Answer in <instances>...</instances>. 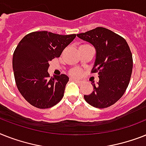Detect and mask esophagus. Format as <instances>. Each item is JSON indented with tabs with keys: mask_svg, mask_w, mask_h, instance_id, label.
Segmentation results:
<instances>
[{
	"mask_svg": "<svg viewBox=\"0 0 146 146\" xmlns=\"http://www.w3.org/2000/svg\"><path fill=\"white\" fill-rule=\"evenodd\" d=\"M70 80H72V81L76 82H77V83H78V84H81L82 83V82L80 81V80H78V79H72V78H71Z\"/></svg>",
	"mask_w": 146,
	"mask_h": 146,
	"instance_id": "34e87169",
	"label": "esophagus"
}]
</instances>
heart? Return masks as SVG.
I'll list each match as a JSON object with an SVG mask.
<instances>
[{
    "label": "heart",
    "instance_id": "heart-1",
    "mask_svg": "<svg viewBox=\"0 0 146 146\" xmlns=\"http://www.w3.org/2000/svg\"><path fill=\"white\" fill-rule=\"evenodd\" d=\"M88 46V45L85 44V45H82V46ZM81 46H80V47H81ZM81 73H82L81 70L79 69V68H74V69H72L70 71V75L73 77L79 76L81 75Z\"/></svg>",
    "mask_w": 146,
    "mask_h": 146
}]
</instances>
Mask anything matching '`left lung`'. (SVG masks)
Returning <instances> with one entry per match:
<instances>
[{"label": "left lung", "instance_id": "1", "mask_svg": "<svg viewBox=\"0 0 146 146\" xmlns=\"http://www.w3.org/2000/svg\"><path fill=\"white\" fill-rule=\"evenodd\" d=\"M96 49L92 73H98L99 82L94 91L84 95L85 101L94 107L103 109L118 101L128 86L133 69V58L126 40L107 28L98 27L77 34Z\"/></svg>", "mask_w": 146, "mask_h": 146}]
</instances>
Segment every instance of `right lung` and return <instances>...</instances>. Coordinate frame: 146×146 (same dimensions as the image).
Returning <instances> with one entry per match:
<instances>
[{
  "mask_svg": "<svg viewBox=\"0 0 146 146\" xmlns=\"http://www.w3.org/2000/svg\"><path fill=\"white\" fill-rule=\"evenodd\" d=\"M76 36L42 31L27 34L19 42L13 57L14 77L19 92L32 106L52 107L64 97L69 77L61 74L50 78L48 62L59 58Z\"/></svg>",
  "mask_w": 146,
  "mask_h": 146,
  "instance_id": "add662e5",
  "label": "right lung"
}]
</instances>
